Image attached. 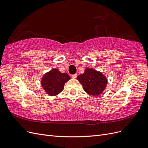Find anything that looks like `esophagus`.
Masks as SVG:
<instances>
[{
  "mask_svg": "<svg viewBox=\"0 0 148 148\" xmlns=\"http://www.w3.org/2000/svg\"><path fill=\"white\" fill-rule=\"evenodd\" d=\"M77 77V74H74V75H71V77H72L73 78H76Z\"/></svg>",
  "mask_w": 148,
  "mask_h": 148,
  "instance_id": "esophagus-1",
  "label": "esophagus"
}]
</instances>
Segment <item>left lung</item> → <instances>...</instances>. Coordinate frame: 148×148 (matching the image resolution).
<instances>
[{
  "label": "left lung",
  "instance_id": "obj_1",
  "mask_svg": "<svg viewBox=\"0 0 148 148\" xmlns=\"http://www.w3.org/2000/svg\"><path fill=\"white\" fill-rule=\"evenodd\" d=\"M81 83L84 91L92 96H97L104 91L107 84V79L100 71L87 68L84 73L77 78Z\"/></svg>",
  "mask_w": 148,
  "mask_h": 148
}]
</instances>
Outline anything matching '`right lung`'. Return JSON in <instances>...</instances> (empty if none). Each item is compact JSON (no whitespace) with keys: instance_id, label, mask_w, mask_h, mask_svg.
Returning <instances> with one entry per match:
<instances>
[{"instance_id":"right-lung-1","label":"right lung","mask_w":148,"mask_h":148,"mask_svg":"<svg viewBox=\"0 0 148 148\" xmlns=\"http://www.w3.org/2000/svg\"><path fill=\"white\" fill-rule=\"evenodd\" d=\"M70 79L67 73H62L57 69H52L44 75L41 83L48 95L55 96L63 91L65 83Z\"/></svg>"}]
</instances>
